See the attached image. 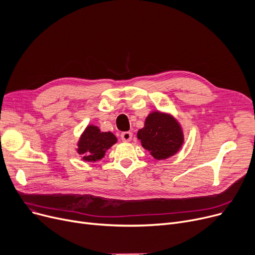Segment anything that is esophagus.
Here are the masks:
<instances>
[{
	"instance_id": "34e87169",
	"label": "esophagus",
	"mask_w": 255,
	"mask_h": 255,
	"mask_svg": "<svg viewBox=\"0 0 255 255\" xmlns=\"http://www.w3.org/2000/svg\"><path fill=\"white\" fill-rule=\"evenodd\" d=\"M121 140H123L124 142H129L131 140V137H132V134L130 131H124L121 132Z\"/></svg>"
}]
</instances>
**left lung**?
I'll list each match as a JSON object with an SVG mask.
<instances>
[{
	"mask_svg": "<svg viewBox=\"0 0 255 255\" xmlns=\"http://www.w3.org/2000/svg\"><path fill=\"white\" fill-rule=\"evenodd\" d=\"M141 145L155 160H166L176 154L185 141L184 130L171 114L151 111L137 132Z\"/></svg>",
	"mask_w": 255,
	"mask_h": 255,
	"instance_id": "obj_1",
	"label": "left lung"
}]
</instances>
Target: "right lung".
<instances>
[{
	"label": "right lung",
	"instance_id": "1",
	"mask_svg": "<svg viewBox=\"0 0 255 255\" xmlns=\"http://www.w3.org/2000/svg\"><path fill=\"white\" fill-rule=\"evenodd\" d=\"M116 142L117 138L113 132L102 131L98 126L88 125L77 142L76 151L85 162H98Z\"/></svg>",
	"mask_w": 255,
	"mask_h": 255
}]
</instances>
